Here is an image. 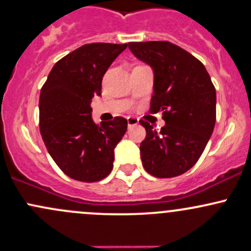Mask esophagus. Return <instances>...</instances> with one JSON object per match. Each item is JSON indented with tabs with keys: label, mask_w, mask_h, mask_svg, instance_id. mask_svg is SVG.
<instances>
[{
	"label": "esophagus",
	"mask_w": 251,
	"mask_h": 251,
	"mask_svg": "<svg viewBox=\"0 0 251 251\" xmlns=\"http://www.w3.org/2000/svg\"><path fill=\"white\" fill-rule=\"evenodd\" d=\"M139 123V119L136 117H127V125L128 127H131V126H134V125H138Z\"/></svg>",
	"instance_id": "1"
}]
</instances>
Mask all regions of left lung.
<instances>
[{
  "instance_id": "8db88e82",
  "label": "left lung",
  "mask_w": 251,
  "mask_h": 251,
  "mask_svg": "<svg viewBox=\"0 0 251 251\" xmlns=\"http://www.w3.org/2000/svg\"><path fill=\"white\" fill-rule=\"evenodd\" d=\"M131 52L153 70L150 112L161 111L166 125L157 132L140 120L143 167L159 178L175 177L198 162L216 124V89L199 59L169 41L128 43Z\"/></svg>"
}]
</instances>
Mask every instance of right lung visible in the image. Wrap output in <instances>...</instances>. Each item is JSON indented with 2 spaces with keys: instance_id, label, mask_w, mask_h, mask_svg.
Returning <instances> with one entry per match:
<instances>
[{
  "instance_id": "obj_1",
  "label": "right lung",
  "mask_w": 251,
  "mask_h": 251,
  "mask_svg": "<svg viewBox=\"0 0 251 251\" xmlns=\"http://www.w3.org/2000/svg\"><path fill=\"white\" fill-rule=\"evenodd\" d=\"M127 44H85L54 64L39 98V126L45 147L65 175L96 182L113 169L114 149L127 130V120L115 117L96 125L92 99L113 60Z\"/></svg>"
}]
</instances>
